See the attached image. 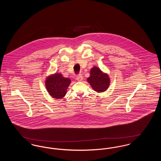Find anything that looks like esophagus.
<instances>
[{
	"instance_id": "esophagus-1",
	"label": "esophagus",
	"mask_w": 161,
	"mask_h": 161,
	"mask_svg": "<svg viewBox=\"0 0 161 161\" xmlns=\"http://www.w3.org/2000/svg\"><path fill=\"white\" fill-rule=\"evenodd\" d=\"M76 79H77V81H82V80H83V76H82V75L79 74V75H77V77H76Z\"/></svg>"
}]
</instances>
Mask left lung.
<instances>
[{"mask_svg": "<svg viewBox=\"0 0 161 161\" xmlns=\"http://www.w3.org/2000/svg\"><path fill=\"white\" fill-rule=\"evenodd\" d=\"M87 81L92 89L97 92L106 91L110 85V78L106 73H103L98 67L92 68L90 71V77Z\"/></svg>", "mask_w": 161, "mask_h": 161, "instance_id": "1", "label": "left lung"}]
</instances>
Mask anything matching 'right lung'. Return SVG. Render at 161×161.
Segmentation results:
<instances>
[{
  "mask_svg": "<svg viewBox=\"0 0 161 161\" xmlns=\"http://www.w3.org/2000/svg\"><path fill=\"white\" fill-rule=\"evenodd\" d=\"M70 80L60 73H55L46 78L45 86L49 94L54 98L61 99L66 94Z\"/></svg>",
  "mask_w": 161,
  "mask_h": 161,
  "instance_id": "1",
  "label": "right lung"
}]
</instances>
